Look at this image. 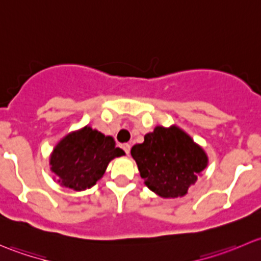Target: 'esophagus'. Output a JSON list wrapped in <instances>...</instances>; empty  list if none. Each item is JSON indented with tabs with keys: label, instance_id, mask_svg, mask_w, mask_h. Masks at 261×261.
Wrapping results in <instances>:
<instances>
[{
	"label": "esophagus",
	"instance_id": "1",
	"mask_svg": "<svg viewBox=\"0 0 261 261\" xmlns=\"http://www.w3.org/2000/svg\"><path fill=\"white\" fill-rule=\"evenodd\" d=\"M121 147H122V149H123V151H125L126 152V154H130V144H127V143H126V144H122V145H121Z\"/></svg>",
	"mask_w": 261,
	"mask_h": 261
}]
</instances>
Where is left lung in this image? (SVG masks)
Returning <instances> with one entry per match:
<instances>
[{
  "instance_id": "left-lung-1",
  "label": "left lung",
  "mask_w": 261,
  "mask_h": 261,
  "mask_svg": "<svg viewBox=\"0 0 261 261\" xmlns=\"http://www.w3.org/2000/svg\"><path fill=\"white\" fill-rule=\"evenodd\" d=\"M144 183L162 198H178L202 175L208 165L203 147L177 125L156 126L131 147Z\"/></svg>"
}]
</instances>
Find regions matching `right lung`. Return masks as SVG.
Returning a JSON list of instances; mask_svg holds the SVG:
<instances>
[{
	"label": "right lung",
	"mask_w": 261,
	"mask_h": 261,
	"mask_svg": "<svg viewBox=\"0 0 261 261\" xmlns=\"http://www.w3.org/2000/svg\"><path fill=\"white\" fill-rule=\"evenodd\" d=\"M122 155L125 151L116 147L112 136L87 125L58 141L49 164L60 186L81 192L92 188L103 177L110 162Z\"/></svg>",
	"instance_id": "1"
}]
</instances>
